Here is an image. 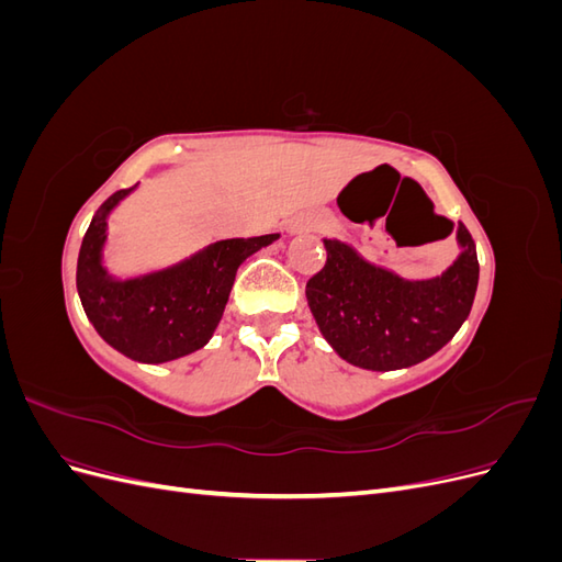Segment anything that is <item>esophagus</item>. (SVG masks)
Wrapping results in <instances>:
<instances>
[{"label": "esophagus", "mask_w": 562, "mask_h": 562, "mask_svg": "<svg viewBox=\"0 0 562 562\" xmlns=\"http://www.w3.org/2000/svg\"><path fill=\"white\" fill-rule=\"evenodd\" d=\"M316 227H318V220H316V217H297V220H293L291 225H288V232H291V234L295 236V234L314 232Z\"/></svg>", "instance_id": "34e87169"}]
</instances>
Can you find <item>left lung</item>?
Here are the masks:
<instances>
[{"instance_id": "1", "label": "left lung", "mask_w": 562, "mask_h": 562, "mask_svg": "<svg viewBox=\"0 0 562 562\" xmlns=\"http://www.w3.org/2000/svg\"><path fill=\"white\" fill-rule=\"evenodd\" d=\"M454 241L459 252L448 269L403 279L347 241L323 239L328 260L307 283V304L339 359L363 370H401L450 342L469 318L481 271L464 225H457Z\"/></svg>"}]
</instances>
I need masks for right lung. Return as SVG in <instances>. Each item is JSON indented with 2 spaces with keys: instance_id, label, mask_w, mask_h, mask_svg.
Wrapping results in <instances>:
<instances>
[{
  "instance_id": "add662e5",
  "label": "right lung",
  "mask_w": 562,
  "mask_h": 562,
  "mask_svg": "<svg viewBox=\"0 0 562 562\" xmlns=\"http://www.w3.org/2000/svg\"><path fill=\"white\" fill-rule=\"evenodd\" d=\"M135 190L138 184L112 194L95 211L79 248L77 293L95 333L112 349L157 366L209 345L225 314L236 269L281 234L213 241L171 265L116 277L105 265L110 215Z\"/></svg>"
}]
</instances>
